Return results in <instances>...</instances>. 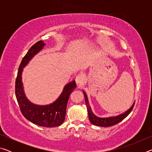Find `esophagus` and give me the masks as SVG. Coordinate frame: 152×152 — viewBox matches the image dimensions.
I'll return each mask as SVG.
<instances>
[{
  "label": "esophagus",
  "mask_w": 152,
  "mask_h": 152,
  "mask_svg": "<svg viewBox=\"0 0 152 152\" xmlns=\"http://www.w3.org/2000/svg\"><path fill=\"white\" fill-rule=\"evenodd\" d=\"M76 83L78 86H81L83 84L84 79V76L82 75V74H79V75L76 77Z\"/></svg>",
  "instance_id": "34e87169"
}]
</instances>
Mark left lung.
<instances>
[{
	"label": "left lung",
	"mask_w": 152,
	"mask_h": 152,
	"mask_svg": "<svg viewBox=\"0 0 152 152\" xmlns=\"http://www.w3.org/2000/svg\"><path fill=\"white\" fill-rule=\"evenodd\" d=\"M82 92H83L84 99H85V102H86L87 110H88L89 120L92 124L94 125L107 127H110V126L116 125L117 123H119V122H121V121L124 119L125 118L127 117L131 112H132L133 108L134 107L135 102L127 110H126L125 112L121 113V114L117 115V116H113V117H97L96 115H95L94 114V113L92 112L91 107L90 106L89 101H88V96H87V94L84 91H82Z\"/></svg>",
	"instance_id": "1"
}]
</instances>
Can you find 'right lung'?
I'll list each match as a JSON object with an SVG mask.
<instances>
[{
  "label": "right lung",
  "instance_id": "add662e5",
  "mask_svg": "<svg viewBox=\"0 0 152 152\" xmlns=\"http://www.w3.org/2000/svg\"><path fill=\"white\" fill-rule=\"evenodd\" d=\"M45 45V43L43 41L35 43L23 58L15 82V94L20 111L28 121L42 127H53L61 125L65 120L69 97L71 92L76 88V84L75 80L66 84L60 96L51 104L39 105L29 101L24 92L22 82L23 71L31 59L42 51Z\"/></svg>",
  "mask_w": 152,
  "mask_h": 152
}]
</instances>
